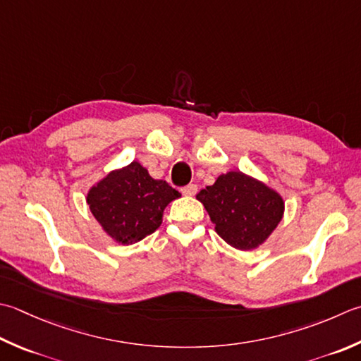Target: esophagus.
<instances>
[{"mask_svg":"<svg viewBox=\"0 0 361 361\" xmlns=\"http://www.w3.org/2000/svg\"><path fill=\"white\" fill-rule=\"evenodd\" d=\"M197 190H199V188H197V185H188V186H183V188H181V194H185V195H195Z\"/></svg>","mask_w":361,"mask_h":361,"instance_id":"1","label":"esophagus"}]
</instances>
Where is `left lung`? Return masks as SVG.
<instances>
[{"instance_id":"1","label":"left lung","mask_w":361,"mask_h":361,"mask_svg":"<svg viewBox=\"0 0 361 361\" xmlns=\"http://www.w3.org/2000/svg\"><path fill=\"white\" fill-rule=\"evenodd\" d=\"M217 235L239 250L264 243L283 216L281 197L263 183L243 172L221 175L213 186L197 194Z\"/></svg>"}]
</instances>
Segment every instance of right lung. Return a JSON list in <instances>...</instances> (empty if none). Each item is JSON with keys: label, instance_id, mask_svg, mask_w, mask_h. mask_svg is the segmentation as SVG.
Returning a JSON list of instances; mask_svg holds the SVG:
<instances>
[{"label": "right lung", "instance_id": "right-lung-1", "mask_svg": "<svg viewBox=\"0 0 361 361\" xmlns=\"http://www.w3.org/2000/svg\"><path fill=\"white\" fill-rule=\"evenodd\" d=\"M178 197L169 183L153 180L145 167L133 161L92 188L87 204L111 238L133 244L159 227L164 208Z\"/></svg>", "mask_w": 361, "mask_h": 361}]
</instances>
